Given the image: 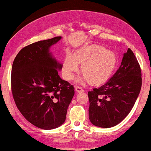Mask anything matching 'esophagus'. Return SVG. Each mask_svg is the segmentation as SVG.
<instances>
[{
    "label": "esophagus",
    "instance_id": "esophagus-1",
    "mask_svg": "<svg viewBox=\"0 0 151 151\" xmlns=\"http://www.w3.org/2000/svg\"><path fill=\"white\" fill-rule=\"evenodd\" d=\"M76 91L77 93H82V92H84V90L82 89L81 87H80V86H76Z\"/></svg>",
    "mask_w": 151,
    "mask_h": 151
}]
</instances>
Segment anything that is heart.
<instances>
[{"mask_svg":"<svg viewBox=\"0 0 151 151\" xmlns=\"http://www.w3.org/2000/svg\"><path fill=\"white\" fill-rule=\"evenodd\" d=\"M117 57L114 52L102 45H93L78 49L73 55L68 52L63 63V73L67 80H72L81 65L80 71L91 85L98 86L110 79L117 66Z\"/></svg>","mask_w":151,"mask_h":151,"instance_id":"1","label":"heart"}]
</instances>
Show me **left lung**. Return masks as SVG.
Wrapping results in <instances>:
<instances>
[{
    "instance_id": "1",
    "label": "left lung",
    "mask_w": 151,
    "mask_h": 151,
    "mask_svg": "<svg viewBox=\"0 0 151 151\" xmlns=\"http://www.w3.org/2000/svg\"><path fill=\"white\" fill-rule=\"evenodd\" d=\"M141 87L140 66L129 48L116 73L104 84L88 92L91 122L101 128L118 124L131 112Z\"/></svg>"
}]
</instances>
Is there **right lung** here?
I'll use <instances>...</instances> for the list:
<instances>
[{
    "mask_svg": "<svg viewBox=\"0 0 151 151\" xmlns=\"http://www.w3.org/2000/svg\"><path fill=\"white\" fill-rule=\"evenodd\" d=\"M61 38L24 47L12 65V91L16 106L27 120L45 130L56 129L65 122L75 93L73 86L60 77L63 64L50 51Z\"/></svg>",
    "mask_w": 151,
    "mask_h": 151,
    "instance_id": "obj_1",
    "label": "right lung"
}]
</instances>
